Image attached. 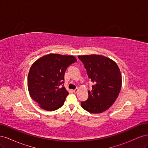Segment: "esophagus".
<instances>
[{"mask_svg": "<svg viewBox=\"0 0 148 148\" xmlns=\"http://www.w3.org/2000/svg\"><path fill=\"white\" fill-rule=\"evenodd\" d=\"M78 90H79V89H78V88H77V89H74V90H73V92H74L75 93H77V92L78 91Z\"/></svg>", "mask_w": 148, "mask_h": 148, "instance_id": "obj_1", "label": "esophagus"}]
</instances>
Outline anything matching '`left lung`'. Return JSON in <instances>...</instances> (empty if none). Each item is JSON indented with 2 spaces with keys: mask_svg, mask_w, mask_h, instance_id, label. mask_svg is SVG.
Returning <instances> with one entry per match:
<instances>
[{
  "mask_svg": "<svg viewBox=\"0 0 148 148\" xmlns=\"http://www.w3.org/2000/svg\"><path fill=\"white\" fill-rule=\"evenodd\" d=\"M94 85L88 98L82 102V108L90 113L99 114L110 108L122 88V75L116 62L101 55L78 56Z\"/></svg>",
  "mask_w": 148,
  "mask_h": 148,
  "instance_id": "obj_1",
  "label": "left lung"
}]
</instances>
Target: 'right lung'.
I'll return each mask as SVG.
<instances>
[{"mask_svg":"<svg viewBox=\"0 0 148 148\" xmlns=\"http://www.w3.org/2000/svg\"><path fill=\"white\" fill-rule=\"evenodd\" d=\"M73 56L49 53L36 60L29 69L28 88L30 96L41 109L53 111L64 105L69 91L61 84Z\"/></svg>","mask_w":148,"mask_h":148,"instance_id":"obj_1","label":"right lung"}]
</instances>
